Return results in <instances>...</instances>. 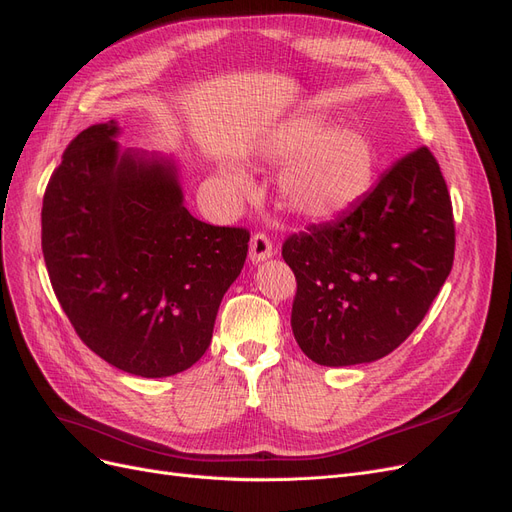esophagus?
<instances>
[{"instance_id": "esophagus-1", "label": "esophagus", "mask_w": 512, "mask_h": 512, "mask_svg": "<svg viewBox=\"0 0 512 512\" xmlns=\"http://www.w3.org/2000/svg\"><path fill=\"white\" fill-rule=\"evenodd\" d=\"M274 255V249H272V242L266 234H255L251 238V246H249V257L253 263H261L266 261Z\"/></svg>"}]
</instances>
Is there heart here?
Returning a JSON list of instances; mask_svg holds the SVG:
<instances>
[{
	"label": "heart",
	"mask_w": 512,
	"mask_h": 512,
	"mask_svg": "<svg viewBox=\"0 0 512 512\" xmlns=\"http://www.w3.org/2000/svg\"><path fill=\"white\" fill-rule=\"evenodd\" d=\"M259 162L286 164L280 175V196L301 217L327 219L348 211L373 185L377 154L371 139L352 126H327L318 113H295L282 120L257 145ZM236 196L251 192L240 168L221 170Z\"/></svg>",
	"instance_id": "obj_1"
}]
</instances>
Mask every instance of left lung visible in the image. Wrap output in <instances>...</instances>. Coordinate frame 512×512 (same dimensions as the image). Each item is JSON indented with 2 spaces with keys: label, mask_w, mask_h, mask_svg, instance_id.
Masks as SVG:
<instances>
[{
  "label": "left lung",
  "mask_w": 512,
  "mask_h": 512,
  "mask_svg": "<svg viewBox=\"0 0 512 512\" xmlns=\"http://www.w3.org/2000/svg\"><path fill=\"white\" fill-rule=\"evenodd\" d=\"M456 227L428 147L394 162L335 221L282 244L297 280L291 327L314 363H373L422 323L453 266Z\"/></svg>",
  "instance_id": "1"
}]
</instances>
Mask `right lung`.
<instances>
[{
  "instance_id": "obj_1",
  "label": "right lung",
  "mask_w": 512,
  "mask_h": 512,
  "mask_svg": "<svg viewBox=\"0 0 512 512\" xmlns=\"http://www.w3.org/2000/svg\"><path fill=\"white\" fill-rule=\"evenodd\" d=\"M116 120L82 130L42 206V251L56 299L82 342L141 377L192 367L211 344L249 232L198 221L177 162L122 149Z\"/></svg>"
}]
</instances>
